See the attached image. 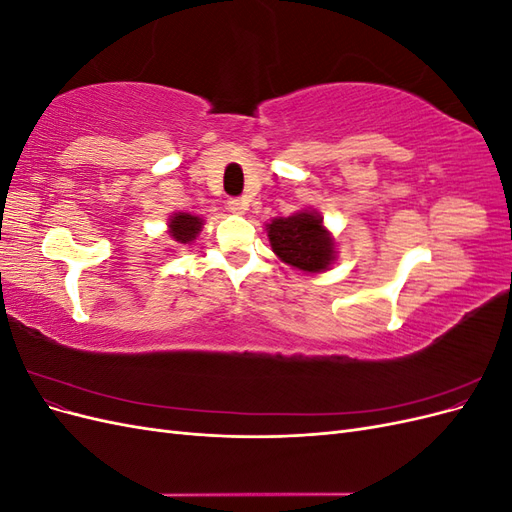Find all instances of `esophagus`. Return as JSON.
I'll return each mask as SVG.
<instances>
[{
  "instance_id": "esophagus-1",
  "label": "esophagus",
  "mask_w": 512,
  "mask_h": 512,
  "mask_svg": "<svg viewBox=\"0 0 512 512\" xmlns=\"http://www.w3.org/2000/svg\"><path fill=\"white\" fill-rule=\"evenodd\" d=\"M228 211L235 213V215H243L247 211V203H245V200H239V198H230L228 200Z\"/></svg>"
}]
</instances>
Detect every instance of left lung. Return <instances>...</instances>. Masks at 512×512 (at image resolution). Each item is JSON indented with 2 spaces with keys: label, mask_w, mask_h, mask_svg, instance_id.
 Segmentation results:
<instances>
[{
  "label": "left lung",
  "mask_w": 512,
  "mask_h": 512,
  "mask_svg": "<svg viewBox=\"0 0 512 512\" xmlns=\"http://www.w3.org/2000/svg\"><path fill=\"white\" fill-rule=\"evenodd\" d=\"M265 230L273 254L284 265L303 273H324L337 260V243L316 209H303L288 218H273L265 224Z\"/></svg>",
  "instance_id": "left-lung-1"
}]
</instances>
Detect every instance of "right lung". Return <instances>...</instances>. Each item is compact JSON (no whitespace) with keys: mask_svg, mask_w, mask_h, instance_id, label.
<instances>
[{"mask_svg":"<svg viewBox=\"0 0 512 512\" xmlns=\"http://www.w3.org/2000/svg\"><path fill=\"white\" fill-rule=\"evenodd\" d=\"M168 237L175 245H190L196 241L200 235V230L205 226V220L200 215L194 213H185V211H175L168 215Z\"/></svg>","mask_w":512,"mask_h":512,"instance_id":"1","label":"right lung"}]
</instances>
